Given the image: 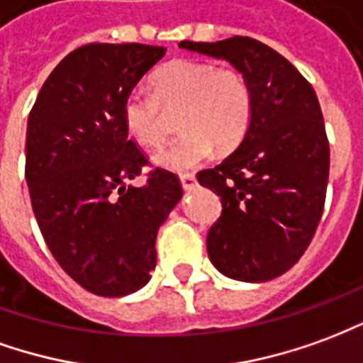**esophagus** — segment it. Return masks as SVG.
Returning a JSON list of instances; mask_svg holds the SVG:
<instances>
[{
    "instance_id": "1",
    "label": "esophagus",
    "mask_w": 363,
    "mask_h": 363,
    "mask_svg": "<svg viewBox=\"0 0 363 363\" xmlns=\"http://www.w3.org/2000/svg\"><path fill=\"white\" fill-rule=\"evenodd\" d=\"M179 182H182L184 189H195V186H197V177L194 174H182Z\"/></svg>"
}]
</instances>
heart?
Wrapping results in <instances>:
<instances>
[{
  "instance_id": "heart-1",
  "label": "heart",
  "mask_w": 363,
  "mask_h": 363,
  "mask_svg": "<svg viewBox=\"0 0 363 363\" xmlns=\"http://www.w3.org/2000/svg\"><path fill=\"white\" fill-rule=\"evenodd\" d=\"M152 94L130 91L123 104V123L136 143L160 146L169 135L172 117L184 130L154 160L186 172L209 160L215 145L230 150L242 143L254 113V94L236 66L201 60H172L154 72Z\"/></svg>"
}]
</instances>
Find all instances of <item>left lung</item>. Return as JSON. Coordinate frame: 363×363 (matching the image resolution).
<instances>
[{"instance_id": "left-lung-1", "label": "left lung", "mask_w": 363, "mask_h": 363, "mask_svg": "<svg viewBox=\"0 0 363 363\" xmlns=\"http://www.w3.org/2000/svg\"><path fill=\"white\" fill-rule=\"evenodd\" d=\"M179 46L223 58L250 82L248 133L197 179L223 205L207 235L215 268L240 281L274 279L305 254L325 209L330 148L317 94L287 58L256 38Z\"/></svg>"}]
</instances>
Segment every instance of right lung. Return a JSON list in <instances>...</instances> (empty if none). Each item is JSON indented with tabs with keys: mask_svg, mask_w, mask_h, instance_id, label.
Wrapping results in <instances>:
<instances>
[{
	"mask_svg": "<svg viewBox=\"0 0 363 363\" xmlns=\"http://www.w3.org/2000/svg\"><path fill=\"white\" fill-rule=\"evenodd\" d=\"M164 46H79L45 82L29 113L25 177L38 228L56 262L87 291L123 297L145 287L156 235L182 199L179 177L152 168L128 138L123 104Z\"/></svg>",
	"mask_w": 363,
	"mask_h": 363,
	"instance_id": "right-lung-1",
	"label": "right lung"
}]
</instances>
